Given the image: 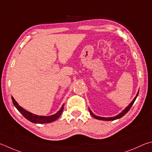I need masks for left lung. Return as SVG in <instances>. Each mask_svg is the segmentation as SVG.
I'll list each match as a JSON object with an SVG mask.
<instances>
[{"label":"left lung","mask_w":152,"mask_h":152,"mask_svg":"<svg viewBox=\"0 0 152 152\" xmlns=\"http://www.w3.org/2000/svg\"><path fill=\"white\" fill-rule=\"evenodd\" d=\"M138 94H139V91L137 92L136 96L135 97L134 100L132 101V102H131V103H130V104H129L128 106H127V107L126 109H125V110H124L123 111H122V112H121L119 114V115H116V116H115V117H111V118H103V117H99V116H97V115H94V114L92 113V111H91V110H90L89 108V111L90 113H91V115L93 117H94V118L97 119H99V120H103V121H113V120H115V119H119V118H122V117L126 115V114L127 112H128L129 110H130V108L132 107V106L133 105V104H134V102L135 101V99H136V98H137V95H138Z\"/></svg>","instance_id":"obj_1"}]
</instances>
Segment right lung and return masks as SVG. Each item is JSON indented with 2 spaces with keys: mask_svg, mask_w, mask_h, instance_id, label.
<instances>
[{
  "mask_svg": "<svg viewBox=\"0 0 152 152\" xmlns=\"http://www.w3.org/2000/svg\"><path fill=\"white\" fill-rule=\"evenodd\" d=\"M12 98V101L14 105L15 106V107L17 109L18 111L22 114V115L25 117V118L28 119V120L30 121L32 123L34 124H49V123H51V122L55 121V120L59 118L60 115H61V113H63V109H64V105H62V107L59 110V111H57V113L54 115H49V116H41V115H35V114H33L29 111L25 110V109H23L22 107L18 104V103L16 102L15 99L13 98Z\"/></svg>",
  "mask_w": 152,
  "mask_h": 152,
  "instance_id": "add662e5",
  "label": "right lung"
}]
</instances>
